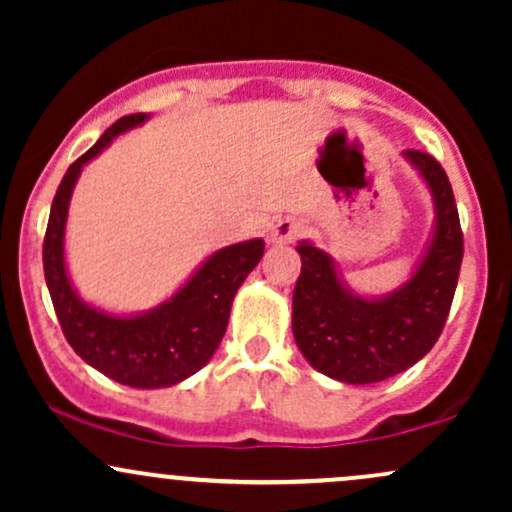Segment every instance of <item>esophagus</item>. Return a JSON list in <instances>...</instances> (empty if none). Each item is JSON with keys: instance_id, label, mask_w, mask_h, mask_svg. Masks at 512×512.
Masks as SVG:
<instances>
[{"instance_id": "34e87169", "label": "esophagus", "mask_w": 512, "mask_h": 512, "mask_svg": "<svg viewBox=\"0 0 512 512\" xmlns=\"http://www.w3.org/2000/svg\"><path fill=\"white\" fill-rule=\"evenodd\" d=\"M301 233H303V223L298 219H291V216H286V219H279L274 223L272 231H269V240H272V243L284 245V243H293Z\"/></svg>"}]
</instances>
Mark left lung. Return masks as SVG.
<instances>
[{
	"instance_id": "1",
	"label": "left lung",
	"mask_w": 512,
	"mask_h": 512,
	"mask_svg": "<svg viewBox=\"0 0 512 512\" xmlns=\"http://www.w3.org/2000/svg\"><path fill=\"white\" fill-rule=\"evenodd\" d=\"M404 156L428 182L436 231L402 289L361 298L339 281L327 252L308 240L296 248L301 276L293 289V337L310 366L342 383H380L424 358L443 332L457 289L464 240L450 180L426 151Z\"/></svg>"
}]
</instances>
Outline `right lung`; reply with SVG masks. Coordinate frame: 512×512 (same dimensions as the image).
Returning a JSON list of instances; mask_svg holds the SVG:
<instances>
[{
  "label": "right lung",
  "instance_id": "1",
  "mask_svg": "<svg viewBox=\"0 0 512 512\" xmlns=\"http://www.w3.org/2000/svg\"><path fill=\"white\" fill-rule=\"evenodd\" d=\"M146 117V113L120 117L67 168L52 199L43 243V269L57 320L76 354L115 383L154 390L178 385L207 366L226 334L233 296L262 260L264 243L255 238L214 252L170 301L142 315H108L76 296L64 267V223L74 182L81 168L101 154L117 134L142 125Z\"/></svg>",
  "mask_w": 512,
  "mask_h": 512
}]
</instances>
